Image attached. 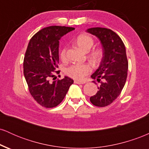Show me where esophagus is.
<instances>
[{"label": "esophagus", "instance_id": "esophagus-1", "mask_svg": "<svg viewBox=\"0 0 149 149\" xmlns=\"http://www.w3.org/2000/svg\"><path fill=\"white\" fill-rule=\"evenodd\" d=\"M74 83H76V84H84L85 82L78 81V80H74Z\"/></svg>", "mask_w": 149, "mask_h": 149}]
</instances>
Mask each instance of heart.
Here are the masks:
<instances>
[{
  "mask_svg": "<svg viewBox=\"0 0 149 149\" xmlns=\"http://www.w3.org/2000/svg\"><path fill=\"white\" fill-rule=\"evenodd\" d=\"M76 44L80 49L87 52L92 48L94 44V40L88 34H80L76 38ZM66 49L67 47H64L59 53L60 58L62 60L66 59ZM102 52L100 49H93L88 52V58L94 64H97L102 59ZM92 71V68L88 64H75L69 66L65 70L67 76L77 80H83L85 76L90 74Z\"/></svg>",
  "mask_w": 149,
  "mask_h": 149,
  "instance_id": "1",
  "label": "heart"
}]
</instances>
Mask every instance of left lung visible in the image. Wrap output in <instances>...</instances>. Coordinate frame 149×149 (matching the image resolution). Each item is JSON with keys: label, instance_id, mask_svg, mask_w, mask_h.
Returning a JSON list of instances; mask_svg holds the SVG:
<instances>
[{"label": "left lung", "instance_id": "obj_1", "mask_svg": "<svg viewBox=\"0 0 149 149\" xmlns=\"http://www.w3.org/2000/svg\"><path fill=\"white\" fill-rule=\"evenodd\" d=\"M102 42L103 57L100 67L92 75L94 83H100L96 95L90 98L93 105L104 107L113 103L125 84L128 61L125 47L117 33L107 28L95 27L87 30Z\"/></svg>", "mask_w": 149, "mask_h": 149}]
</instances>
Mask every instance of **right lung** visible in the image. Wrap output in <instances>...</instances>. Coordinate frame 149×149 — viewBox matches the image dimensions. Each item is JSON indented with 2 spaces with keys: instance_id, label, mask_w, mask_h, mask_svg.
Returning <instances> with one entry per match:
<instances>
[{
  "instance_id": "obj_1",
  "label": "right lung",
  "mask_w": 149,
  "mask_h": 149,
  "mask_svg": "<svg viewBox=\"0 0 149 149\" xmlns=\"http://www.w3.org/2000/svg\"><path fill=\"white\" fill-rule=\"evenodd\" d=\"M74 29L73 27L51 26L37 32L31 38L24 58V75L29 90L42 107L53 108L66 96L73 80L65 76L50 82L59 74V45L63 36Z\"/></svg>"
}]
</instances>
